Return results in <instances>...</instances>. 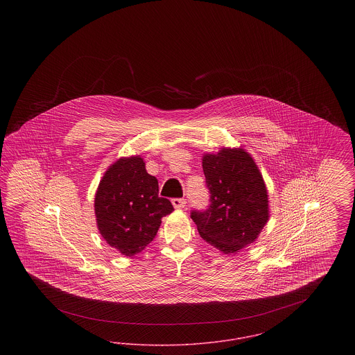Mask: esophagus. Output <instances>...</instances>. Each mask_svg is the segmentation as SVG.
Here are the masks:
<instances>
[{
    "label": "esophagus",
    "instance_id": "esophagus-1",
    "mask_svg": "<svg viewBox=\"0 0 355 355\" xmlns=\"http://www.w3.org/2000/svg\"><path fill=\"white\" fill-rule=\"evenodd\" d=\"M171 203L175 209H182V207H185L186 200L185 198H173Z\"/></svg>",
    "mask_w": 355,
    "mask_h": 355
}]
</instances>
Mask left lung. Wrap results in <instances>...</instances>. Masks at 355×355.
<instances>
[{
	"label": "left lung",
	"mask_w": 355,
	"mask_h": 355,
	"mask_svg": "<svg viewBox=\"0 0 355 355\" xmlns=\"http://www.w3.org/2000/svg\"><path fill=\"white\" fill-rule=\"evenodd\" d=\"M202 169L210 191L209 207L193 210L200 236L225 254L253 243L269 220L268 190L252 155L223 148L205 154Z\"/></svg>",
	"instance_id": "1"
}]
</instances>
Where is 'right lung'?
I'll return each mask as SVG.
<instances>
[{"mask_svg": "<svg viewBox=\"0 0 355 355\" xmlns=\"http://www.w3.org/2000/svg\"><path fill=\"white\" fill-rule=\"evenodd\" d=\"M173 210L168 198L158 197V181L139 155L122 157L109 166L94 198L101 236L125 257L141 253L154 239L161 218Z\"/></svg>", "mask_w": 355, "mask_h": 355, "instance_id": "obj_1", "label": "right lung"}]
</instances>
